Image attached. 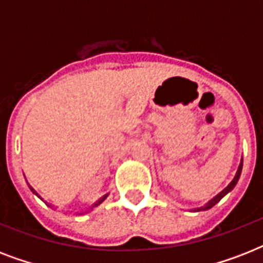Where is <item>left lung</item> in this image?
Segmentation results:
<instances>
[{
	"mask_svg": "<svg viewBox=\"0 0 263 263\" xmlns=\"http://www.w3.org/2000/svg\"><path fill=\"white\" fill-rule=\"evenodd\" d=\"M241 168H243V162H240V165H239V169H237V172H236V176H235V179H233L232 181H231V183H229L228 187L225 188V190H222V191H221L220 194H218V195L214 196V198H213V199L210 200V202H209V203H206V204H204V206H202V208L195 209V210H194V212H202V210H209V209H212L213 206H214V204L218 203V202H220V200L222 199V198H224V196L227 195V194H228V192L231 191V190H232L233 187H235V185H236L237 180H239V177H240Z\"/></svg>",
	"mask_w": 263,
	"mask_h": 263,
	"instance_id": "8db88e82",
	"label": "left lung"
}]
</instances>
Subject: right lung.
Masks as SVG:
<instances>
[{
    "mask_svg": "<svg viewBox=\"0 0 263 263\" xmlns=\"http://www.w3.org/2000/svg\"><path fill=\"white\" fill-rule=\"evenodd\" d=\"M30 188H31V187H30ZM31 191L34 192V194H36V192H35V191H34V190H32V188H31ZM36 195H38V194H36ZM106 196H107V195L102 196V198H101V199H98V200H97V202H95V203H94V204H92V208H91V209H94V208H97V206H99V204L102 203L103 200L106 199ZM49 206H51V204H49Z\"/></svg>",
    "mask_w": 263,
    "mask_h": 263,
    "instance_id": "right-lung-1",
    "label": "right lung"
}]
</instances>
